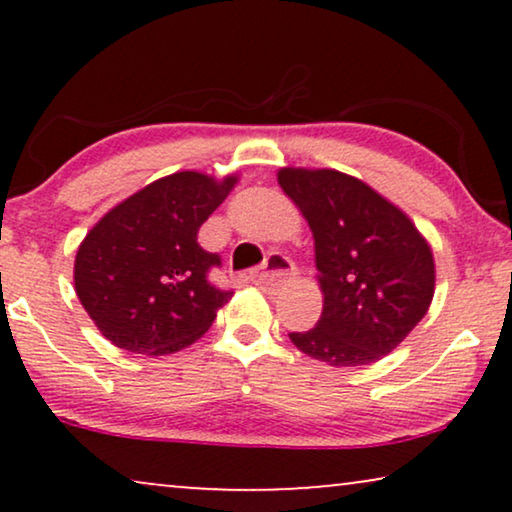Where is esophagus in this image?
Masks as SVG:
<instances>
[{"label": "esophagus", "instance_id": "esophagus-1", "mask_svg": "<svg viewBox=\"0 0 512 512\" xmlns=\"http://www.w3.org/2000/svg\"><path fill=\"white\" fill-rule=\"evenodd\" d=\"M296 275V265H293L284 254H270L265 258L263 268L254 270L249 279L254 284H282L286 279Z\"/></svg>", "mask_w": 512, "mask_h": 512}]
</instances>
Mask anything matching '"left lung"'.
<instances>
[{
  "instance_id": "8db88e82",
  "label": "left lung",
  "mask_w": 512,
  "mask_h": 512,
  "mask_svg": "<svg viewBox=\"0 0 512 512\" xmlns=\"http://www.w3.org/2000/svg\"><path fill=\"white\" fill-rule=\"evenodd\" d=\"M282 191L314 237L324 310L293 345L335 368L368 366L401 345L429 310L436 263L408 216L338 170L282 167Z\"/></svg>"
}]
</instances>
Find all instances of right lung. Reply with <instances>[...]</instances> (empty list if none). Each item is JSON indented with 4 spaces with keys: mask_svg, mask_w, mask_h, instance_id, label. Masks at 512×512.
I'll use <instances>...</instances> for the list:
<instances>
[{
    "mask_svg": "<svg viewBox=\"0 0 512 512\" xmlns=\"http://www.w3.org/2000/svg\"><path fill=\"white\" fill-rule=\"evenodd\" d=\"M235 174L163 177L109 209L79 244L74 289L100 333L132 354L163 356L193 345L233 291L216 289L209 270L219 254L198 230L228 198Z\"/></svg>",
    "mask_w": 512,
    "mask_h": 512,
    "instance_id": "obj_1",
    "label": "right lung"
}]
</instances>
